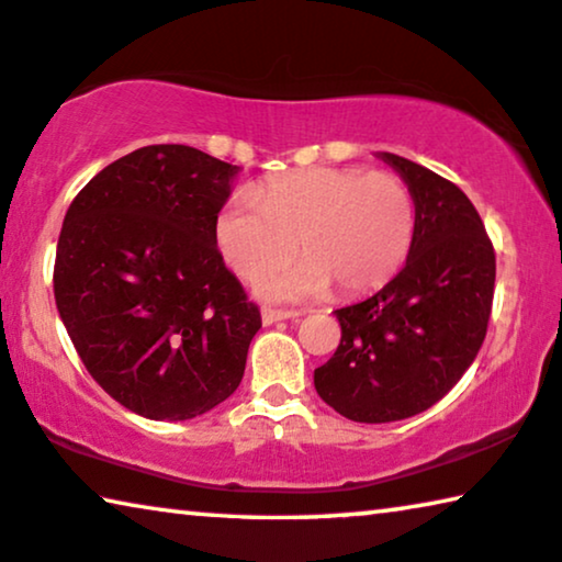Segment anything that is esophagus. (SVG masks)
Returning a JSON list of instances; mask_svg holds the SVG:
<instances>
[{"label": "esophagus", "mask_w": 562, "mask_h": 562, "mask_svg": "<svg viewBox=\"0 0 562 562\" xmlns=\"http://www.w3.org/2000/svg\"><path fill=\"white\" fill-rule=\"evenodd\" d=\"M292 317H300L297 310H280V307H262V323L272 325L280 321H292Z\"/></svg>", "instance_id": "1"}]
</instances>
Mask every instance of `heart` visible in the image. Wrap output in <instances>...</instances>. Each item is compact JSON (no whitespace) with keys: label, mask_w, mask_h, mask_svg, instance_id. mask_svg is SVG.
Listing matches in <instances>:
<instances>
[{"label":"heart","mask_w":562,"mask_h":562,"mask_svg":"<svg viewBox=\"0 0 562 562\" xmlns=\"http://www.w3.org/2000/svg\"><path fill=\"white\" fill-rule=\"evenodd\" d=\"M252 201L234 196L216 216V247L239 278L257 280L297 252L305 259L259 280L272 300L335 290L368 295L396 278L416 237V201L396 173L303 169L274 176Z\"/></svg>","instance_id":"obj_1"}]
</instances>
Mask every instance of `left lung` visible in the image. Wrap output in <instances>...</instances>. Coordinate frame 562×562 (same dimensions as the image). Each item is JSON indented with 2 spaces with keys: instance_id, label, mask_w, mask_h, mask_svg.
Instances as JSON below:
<instances>
[{
  "instance_id": "8db88e82",
  "label": "left lung",
  "mask_w": 562,
  "mask_h": 562,
  "mask_svg": "<svg viewBox=\"0 0 562 562\" xmlns=\"http://www.w3.org/2000/svg\"><path fill=\"white\" fill-rule=\"evenodd\" d=\"M412 189L416 237L404 270L375 295L335 310L340 346L315 368V391L340 416L389 424L457 386L480 353L495 295V249L457 183L379 154Z\"/></svg>"
}]
</instances>
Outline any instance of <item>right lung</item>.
Listing matches in <instances>:
<instances>
[{
    "instance_id": "right-lung-1",
    "label": "right lung",
    "mask_w": 562,
    "mask_h": 562,
    "mask_svg": "<svg viewBox=\"0 0 562 562\" xmlns=\"http://www.w3.org/2000/svg\"><path fill=\"white\" fill-rule=\"evenodd\" d=\"M239 166L161 144L119 158L67 209L55 303L100 389L154 422L220 406L262 317L216 249Z\"/></svg>"
}]
</instances>
